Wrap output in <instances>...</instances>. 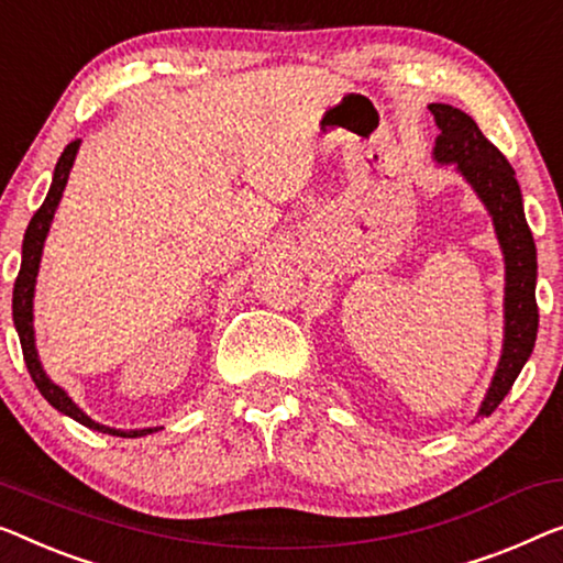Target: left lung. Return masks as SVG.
<instances>
[{
  "label": "left lung",
  "instance_id": "1",
  "mask_svg": "<svg viewBox=\"0 0 563 563\" xmlns=\"http://www.w3.org/2000/svg\"><path fill=\"white\" fill-rule=\"evenodd\" d=\"M440 136L434 141V162L455 164L457 172L488 209L506 260V335L503 354L477 417H490L506 399L523 364L531 356L539 331L536 306V245L523 214L521 187L508 158L483 136L477 123L460 108L430 103Z\"/></svg>",
  "mask_w": 563,
  "mask_h": 563
}]
</instances>
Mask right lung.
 Segmentation results:
<instances>
[{"label":"right lung","instance_id":"1","mask_svg":"<svg viewBox=\"0 0 563 563\" xmlns=\"http://www.w3.org/2000/svg\"><path fill=\"white\" fill-rule=\"evenodd\" d=\"M78 148H80V139H75L65 146L60 158H57L53 184H49L47 197H45V201H42V207L37 209L35 217L30 220L27 232H24L22 265H20V275H16L14 292H12L14 329H16V335H20L22 356H24V364H27L32 382H35V387L40 389L42 397H45L49 405L57 409V412L73 417L75 422H80L82 427H90V430H96V432L113 434V438H144V434L162 430V427H146V430H115V427H106V424L96 422V419H90L70 397H67V391L63 387H57V384L45 374V368H42V364H40L37 349H35V325H32V318L35 316H32V298H35L40 257H42V247H45L49 224H53L55 209H57V205H60V197L65 191L67 176H70Z\"/></svg>","mask_w":563,"mask_h":563}]
</instances>
